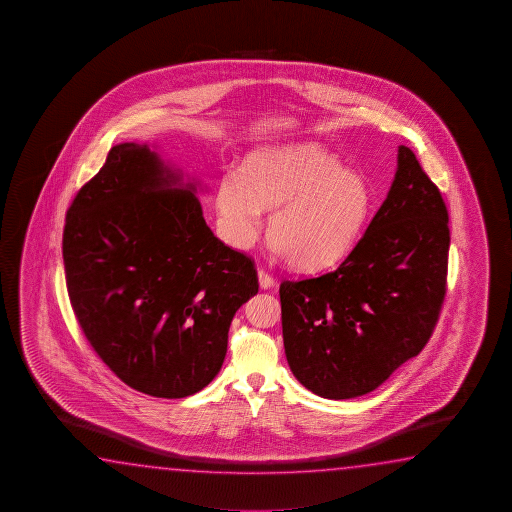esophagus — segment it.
Returning a JSON list of instances; mask_svg holds the SVG:
<instances>
[{"label":"esophagus","mask_w":512,"mask_h":512,"mask_svg":"<svg viewBox=\"0 0 512 512\" xmlns=\"http://www.w3.org/2000/svg\"><path fill=\"white\" fill-rule=\"evenodd\" d=\"M258 281H260V286L263 288V290H267V288H270V286L274 285V278L270 276L267 270H258Z\"/></svg>","instance_id":"1"}]
</instances>
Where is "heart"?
Wrapping results in <instances>:
<instances>
[{"label": "heart", "mask_w": 512, "mask_h": 512, "mask_svg": "<svg viewBox=\"0 0 512 512\" xmlns=\"http://www.w3.org/2000/svg\"><path fill=\"white\" fill-rule=\"evenodd\" d=\"M371 193L317 143L261 148L242 170H227L217 190L218 220L227 243L249 249L272 209V247L297 269H321L346 254L364 226Z\"/></svg>", "instance_id": "heart-1"}]
</instances>
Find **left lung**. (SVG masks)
Segmentation results:
<instances>
[{"label": "left lung", "instance_id": "left-lung-1", "mask_svg": "<svg viewBox=\"0 0 512 512\" xmlns=\"http://www.w3.org/2000/svg\"><path fill=\"white\" fill-rule=\"evenodd\" d=\"M448 251L441 191L401 145L387 199L346 260L279 286L295 378L321 398H356L419 355L439 321Z\"/></svg>", "mask_w": 512, "mask_h": 512}]
</instances>
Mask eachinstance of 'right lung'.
I'll return each instance as SVG.
<instances>
[{
	"label": "right lung",
	"instance_id": "1",
	"mask_svg": "<svg viewBox=\"0 0 512 512\" xmlns=\"http://www.w3.org/2000/svg\"><path fill=\"white\" fill-rule=\"evenodd\" d=\"M147 145L120 143L66 213L62 258L87 342L123 383L186 398L224 364L234 313L258 272L220 242L193 184Z\"/></svg>",
	"mask_w": 512,
	"mask_h": 512
}]
</instances>
